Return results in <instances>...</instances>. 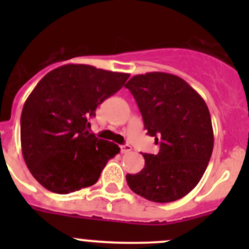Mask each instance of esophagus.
<instances>
[{
    "label": "esophagus",
    "mask_w": 249,
    "mask_h": 249,
    "mask_svg": "<svg viewBox=\"0 0 249 249\" xmlns=\"http://www.w3.org/2000/svg\"><path fill=\"white\" fill-rule=\"evenodd\" d=\"M120 152H122L123 154H126V153H130V152H131V147H130L129 144L120 145Z\"/></svg>",
    "instance_id": "obj_1"
}]
</instances>
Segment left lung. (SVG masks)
<instances>
[{
	"instance_id": "8db88e82",
	"label": "left lung",
	"mask_w": 249,
	"mask_h": 249,
	"mask_svg": "<svg viewBox=\"0 0 249 249\" xmlns=\"http://www.w3.org/2000/svg\"><path fill=\"white\" fill-rule=\"evenodd\" d=\"M159 153L142 154L144 167L126 175L130 189L154 202H172L192 192L207 169L213 127L203 99L184 79L165 72L134 76L125 84Z\"/></svg>"
}]
</instances>
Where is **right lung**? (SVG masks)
<instances>
[{
	"label": "right lung",
	"instance_id": "right-lung-1",
	"mask_svg": "<svg viewBox=\"0 0 249 249\" xmlns=\"http://www.w3.org/2000/svg\"><path fill=\"white\" fill-rule=\"evenodd\" d=\"M129 77L67 64L39 80L22 107L20 141L25 164L42 187L70 194L97 182L120 148L89 134V119Z\"/></svg>",
	"mask_w": 249,
	"mask_h": 249
}]
</instances>
